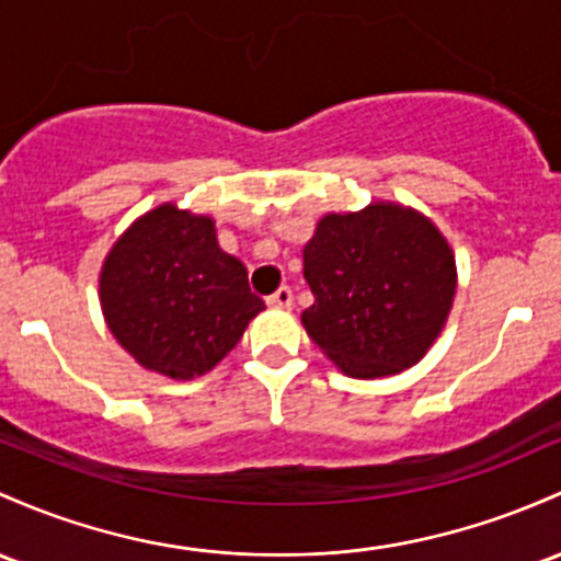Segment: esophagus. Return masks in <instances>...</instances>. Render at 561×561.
<instances>
[{"label":"esophagus","instance_id":"34e87169","mask_svg":"<svg viewBox=\"0 0 561 561\" xmlns=\"http://www.w3.org/2000/svg\"><path fill=\"white\" fill-rule=\"evenodd\" d=\"M266 304L271 306V309H290L293 306V290L290 287H279L274 295H268Z\"/></svg>","mask_w":561,"mask_h":561}]
</instances>
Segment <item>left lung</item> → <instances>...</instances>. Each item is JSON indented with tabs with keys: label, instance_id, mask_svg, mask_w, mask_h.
I'll list each match as a JSON object with an SVG mask.
<instances>
[{
	"label": "left lung",
	"instance_id": "8db88e82",
	"mask_svg": "<svg viewBox=\"0 0 561 561\" xmlns=\"http://www.w3.org/2000/svg\"><path fill=\"white\" fill-rule=\"evenodd\" d=\"M313 304L306 332L351 378H386L417 365L453 309L455 255L412 207L373 202L330 213L304 248Z\"/></svg>",
	"mask_w": 561,
	"mask_h": 561
}]
</instances>
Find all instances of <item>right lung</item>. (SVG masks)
<instances>
[{"label": "right lung", "mask_w": 561, "mask_h": 561, "mask_svg": "<svg viewBox=\"0 0 561 561\" xmlns=\"http://www.w3.org/2000/svg\"><path fill=\"white\" fill-rule=\"evenodd\" d=\"M98 285L119 346L146 370L175 380L210 373L266 309L250 293L244 263L220 250L215 220L172 202L116 239Z\"/></svg>", "instance_id": "obj_1"}]
</instances>
